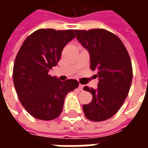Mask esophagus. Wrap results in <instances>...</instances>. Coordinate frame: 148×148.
Returning <instances> with one entry per match:
<instances>
[{
	"label": "esophagus",
	"instance_id": "34e87169",
	"mask_svg": "<svg viewBox=\"0 0 148 148\" xmlns=\"http://www.w3.org/2000/svg\"><path fill=\"white\" fill-rule=\"evenodd\" d=\"M83 87H84L83 85L80 84V85L78 86V89H79V90H81V91H82V90H83Z\"/></svg>",
	"mask_w": 148,
	"mask_h": 148
}]
</instances>
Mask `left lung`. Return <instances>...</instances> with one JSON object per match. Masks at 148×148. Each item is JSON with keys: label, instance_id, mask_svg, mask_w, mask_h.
<instances>
[{"label": "left lung", "instance_id": "8db88e82", "mask_svg": "<svg viewBox=\"0 0 148 148\" xmlns=\"http://www.w3.org/2000/svg\"><path fill=\"white\" fill-rule=\"evenodd\" d=\"M77 39L89 51L90 69L96 71L97 88L85 86L93 100L83 105L84 114L93 121L111 118L121 109L127 97L132 80L130 57L121 39L101 28L75 30Z\"/></svg>", "mask_w": 148, "mask_h": 148}]
</instances>
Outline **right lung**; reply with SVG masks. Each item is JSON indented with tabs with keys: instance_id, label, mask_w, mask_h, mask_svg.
Masks as SVG:
<instances>
[{
	"instance_id": "add662e5",
	"label": "right lung",
	"mask_w": 148,
	"mask_h": 148,
	"mask_svg": "<svg viewBox=\"0 0 148 148\" xmlns=\"http://www.w3.org/2000/svg\"><path fill=\"white\" fill-rule=\"evenodd\" d=\"M74 37V30L41 28L21 45L15 59L12 78L20 101L33 117L43 121L58 117L66 94L78 86L77 80L61 82L49 74L60 60L62 49Z\"/></svg>"
}]
</instances>
